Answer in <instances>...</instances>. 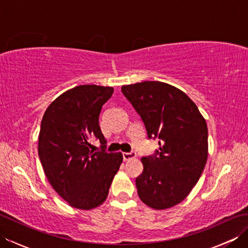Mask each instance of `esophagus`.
<instances>
[{
    "mask_svg": "<svg viewBox=\"0 0 248 248\" xmlns=\"http://www.w3.org/2000/svg\"><path fill=\"white\" fill-rule=\"evenodd\" d=\"M123 156H124V161H128V160L134 159V157H136V154H134V152H124Z\"/></svg>",
    "mask_w": 248,
    "mask_h": 248,
    "instance_id": "34e87169",
    "label": "esophagus"
}]
</instances>
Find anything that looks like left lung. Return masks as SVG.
<instances>
[{
    "instance_id": "8db88e82",
    "label": "left lung",
    "mask_w": 248,
    "mask_h": 248,
    "mask_svg": "<svg viewBox=\"0 0 248 248\" xmlns=\"http://www.w3.org/2000/svg\"><path fill=\"white\" fill-rule=\"evenodd\" d=\"M121 92L140 116L148 139H160L155 155L140 159L139 196L152 209L171 208L186 198L203 171L207 123L187 94L167 83L145 81L124 85Z\"/></svg>"
}]
</instances>
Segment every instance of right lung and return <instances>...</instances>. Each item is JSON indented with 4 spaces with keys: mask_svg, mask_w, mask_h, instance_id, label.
<instances>
[{
    "mask_svg": "<svg viewBox=\"0 0 248 248\" xmlns=\"http://www.w3.org/2000/svg\"><path fill=\"white\" fill-rule=\"evenodd\" d=\"M113 93V87H73L49 105L41 120V165L52 187L73 208L91 210L103 203L123 163L121 152L91 150L93 138L101 148L107 144L99 115Z\"/></svg>",
    "mask_w": 248,
    "mask_h": 248,
    "instance_id": "obj_1",
    "label": "right lung"
}]
</instances>
